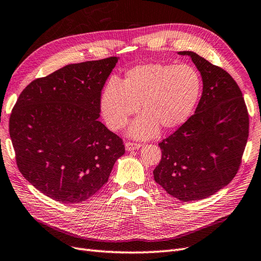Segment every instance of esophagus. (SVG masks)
<instances>
[{
  "instance_id": "34e87169",
  "label": "esophagus",
  "mask_w": 261,
  "mask_h": 261,
  "mask_svg": "<svg viewBox=\"0 0 261 261\" xmlns=\"http://www.w3.org/2000/svg\"><path fill=\"white\" fill-rule=\"evenodd\" d=\"M124 147H125V150L126 151H135V150H138V148H140L141 147V144H139V143H131V142H126L125 144H124Z\"/></svg>"
}]
</instances>
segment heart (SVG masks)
I'll use <instances>...</instances> for the list:
<instances>
[{
	"mask_svg": "<svg viewBox=\"0 0 261 261\" xmlns=\"http://www.w3.org/2000/svg\"><path fill=\"white\" fill-rule=\"evenodd\" d=\"M201 77L188 64L161 62L133 66L120 80H110L101 89L99 109L111 130L121 129L139 105L142 111L128 126V136L147 140L160 128H179L191 116L200 97Z\"/></svg>",
	"mask_w": 261,
	"mask_h": 261,
	"instance_id": "b5f03b06",
	"label": "heart"
}]
</instances>
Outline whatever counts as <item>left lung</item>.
<instances>
[{
	"mask_svg": "<svg viewBox=\"0 0 261 261\" xmlns=\"http://www.w3.org/2000/svg\"><path fill=\"white\" fill-rule=\"evenodd\" d=\"M197 66L202 95L195 115L159 144L154 180L184 201L205 199L235 177L248 139L249 119L240 87L223 69L196 52L180 51Z\"/></svg>",
	"mask_w": 261,
	"mask_h": 261,
	"instance_id": "1",
	"label": "left lung"
}]
</instances>
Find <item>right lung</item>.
I'll return each mask as SVG.
<instances>
[{
	"label": "right lung",
	"instance_id": "right-lung-1",
	"mask_svg": "<svg viewBox=\"0 0 261 261\" xmlns=\"http://www.w3.org/2000/svg\"><path fill=\"white\" fill-rule=\"evenodd\" d=\"M119 58L65 65L29 84L15 103L10 136L19 172L43 195L80 203L108 181L124 154L99 120V96Z\"/></svg>",
	"mask_w": 261,
	"mask_h": 261
}]
</instances>
